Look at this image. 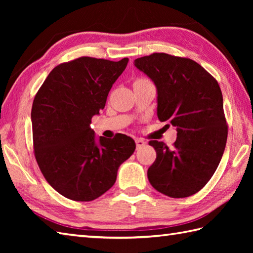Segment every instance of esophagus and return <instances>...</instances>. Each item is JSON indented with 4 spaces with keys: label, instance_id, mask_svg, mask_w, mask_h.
<instances>
[{
    "label": "esophagus",
    "instance_id": "esophagus-1",
    "mask_svg": "<svg viewBox=\"0 0 253 253\" xmlns=\"http://www.w3.org/2000/svg\"><path fill=\"white\" fill-rule=\"evenodd\" d=\"M136 146H137V149H141L142 147L146 146V141L142 140V139H136Z\"/></svg>",
    "mask_w": 253,
    "mask_h": 253
}]
</instances>
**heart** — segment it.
Here are the masks:
<instances>
[{
	"label": "heart",
	"mask_w": 253,
	"mask_h": 253,
	"mask_svg": "<svg viewBox=\"0 0 253 253\" xmlns=\"http://www.w3.org/2000/svg\"><path fill=\"white\" fill-rule=\"evenodd\" d=\"M137 80H138V79H137Z\"/></svg>",
	"instance_id": "obj_1"
}]
</instances>
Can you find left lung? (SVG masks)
<instances>
[{
	"label": "left lung",
	"mask_w": 253,
	"mask_h": 253,
	"mask_svg": "<svg viewBox=\"0 0 253 253\" xmlns=\"http://www.w3.org/2000/svg\"><path fill=\"white\" fill-rule=\"evenodd\" d=\"M135 66L158 89V117L176 127L173 148L150 140L157 159L148 169L154 189L170 198L201 190L215 173L227 140V122L217 80L188 57L153 53Z\"/></svg>",
	"instance_id": "obj_1"
}]
</instances>
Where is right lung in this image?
<instances>
[{
	"mask_svg": "<svg viewBox=\"0 0 253 253\" xmlns=\"http://www.w3.org/2000/svg\"><path fill=\"white\" fill-rule=\"evenodd\" d=\"M128 61L82 56L62 63L35 96V158L45 180L71 200L92 201L103 195L114 185L120 165L135 151L130 137L117 133L96 140L90 128Z\"/></svg>",
	"mask_w": 253,
	"mask_h": 253,
	"instance_id": "obj_1",
	"label": "right lung"
}]
</instances>
